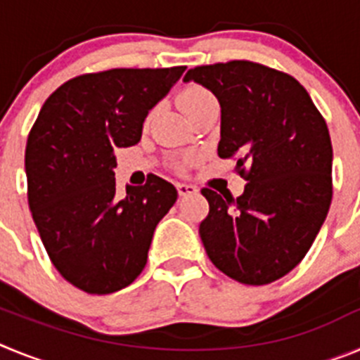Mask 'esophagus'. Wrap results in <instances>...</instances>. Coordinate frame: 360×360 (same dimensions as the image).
<instances>
[{"label":"esophagus","mask_w":360,"mask_h":360,"mask_svg":"<svg viewBox=\"0 0 360 360\" xmlns=\"http://www.w3.org/2000/svg\"><path fill=\"white\" fill-rule=\"evenodd\" d=\"M176 189H178V195L180 196L196 195V193H198V187L193 186V184H187V182H178Z\"/></svg>","instance_id":"1"}]
</instances>
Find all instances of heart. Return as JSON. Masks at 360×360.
<instances>
[{
  "label": "heart",
  "instance_id": "b5f03b06",
  "mask_svg": "<svg viewBox=\"0 0 360 360\" xmlns=\"http://www.w3.org/2000/svg\"><path fill=\"white\" fill-rule=\"evenodd\" d=\"M209 98H212V95L205 88H202L198 84H189L178 95V106H180V110L186 115H189L191 111L198 108L200 104L205 103V101H209Z\"/></svg>",
  "mask_w": 360,
  "mask_h": 360
}]
</instances>
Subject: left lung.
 Wrapping results in <instances>:
<instances>
[{"label":"left lung","mask_w":360,"mask_h":360,"mask_svg":"<svg viewBox=\"0 0 360 360\" xmlns=\"http://www.w3.org/2000/svg\"><path fill=\"white\" fill-rule=\"evenodd\" d=\"M184 81L218 98V157H236L249 182L238 198L202 189L205 252L229 278L269 285L299 265L328 214L333 153L326 122L292 75L257 63L196 66Z\"/></svg>","instance_id":"left-lung-1"}]
</instances>
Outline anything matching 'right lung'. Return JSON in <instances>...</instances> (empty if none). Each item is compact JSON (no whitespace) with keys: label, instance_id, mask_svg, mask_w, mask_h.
I'll use <instances>...</instances> for the list:
<instances>
[{"label":"right lung","instance_id":"right-lung-1","mask_svg":"<svg viewBox=\"0 0 360 360\" xmlns=\"http://www.w3.org/2000/svg\"><path fill=\"white\" fill-rule=\"evenodd\" d=\"M186 66L113 68L59 86L41 108L25 151L28 205L59 274L88 294L139 278L158 221L178 193L151 174L117 196L115 151L141 141L149 110Z\"/></svg>","mask_w":360,"mask_h":360}]
</instances>
